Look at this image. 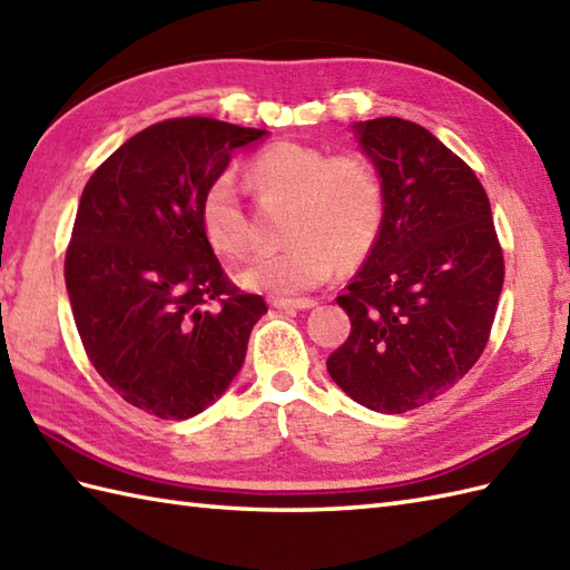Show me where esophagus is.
I'll list each match as a JSON object with an SVG mask.
<instances>
[{"label": "esophagus", "mask_w": 570, "mask_h": 570, "mask_svg": "<svg viewBox=\"0 0 570 570\" xmlns=\"http://www.w3.org/2000/svg\"><path fill=\"white\" fill-rule=\"evenodd\" d=\"M272 306L278 311H306L316 306L313 298H272Z\"/></svg>", "instance_id": "1"}]
</instances>
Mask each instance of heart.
<instances>
[{"mask_svg": "<svg viewBox=\"0 0 570 570\" xmlns=\"http://www.w3.org/2000/svg\"><path fill=\"white\" fill-rule=\"evenodd\" d=\"M264 196L294 200L286 239L239 274L254 292L301 294L331 282L337 266H357L377 242L384 213L380 171L362 154H328L296 141H278L249 166ZM200 229L213 252L247 259L257 247L254 223L242 205L233 176H217L200 198Z\"/></svg>", "mask_w": 570, "mask_h": 570, "instance_id": "1", "label": "heart"}]
</instances>
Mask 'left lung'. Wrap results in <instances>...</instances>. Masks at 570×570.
<instances>
[{"label": "left lung", "mask_w": 570, "mask_h": 570, "mask_svg": "<svg viewBox=\"0 0 570 570\" xmlns=\"http://www.w3.org/2000/svg\"><path fill=\"white\" fill-rule=\"evenodd\" d=\"M377 166V242L337 296L347 341L328 372L357 404L404 414L448 392L490 341L504 254L475 171L429 129L399 117L357 125Z\"/></svg>", "instance_id": "left-lung-1"}]
</instances>
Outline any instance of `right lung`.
<instances>
[{
  "instance_id": "obj_1",
  "label": "right lung",
  "mask_w": 570,
  "mask_h": 570,
  "mask_svg": "<svg viewBox=\"0 0 570 570\" xmlns=\"http://www.w3.org/2000/svg\"><path fill=\"white\" fill-rule=\"evenodd\" d=\"M174 117L127 139L82 188L66 288L85 353L147 414L190 419L235 380L266 304L229 282L200 229V198L229 154L264 137Z\"/></svg>"
}]
</instances>
